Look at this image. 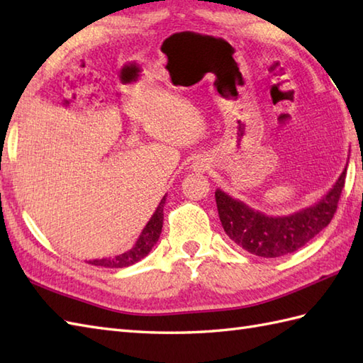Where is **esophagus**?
I'll return each instance as SVG.
<instances>
[{
  "label": "esophagus",
  "instance_id": "esophagus-1",
  "mask_svg": "<svg viewBox=\"0 0 363 363\" xmlns=\"http://www.w3.org/2000/svg\"><path fill=\"white\" fill-rule=\"evenodd\" d=\"M201 167H203V168H199V169H204V165H201Z\"/></svg>",
  "mask_w": 363,
  "mask_h": 363
}]
</instances>
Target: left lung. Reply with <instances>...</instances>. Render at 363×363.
Returning a JSON list of instances; mask_svg holds the SVG:
<instances>
[{
	"mask_svg": "<svg viewBox=\"0 0 363 363\" xmlns=\"http://www.w3.org/2000/svg\"><path fill=\"white\" fill-rule=\"evenodd\" d=\"M345 177L346 167L334 187L318 203L287 217H268L218 189L215 201L221 226L230 240L256 256L281 257L295 252L333 220L345 187Z\"/></svg>",
	"mask_w": 363,
	"mask_h": 363,
	"instance_id": "1",
	"label": "left lung"
}]
</instances>
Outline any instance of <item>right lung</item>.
<instances>
[{"instance_id":"right-lung-1","label":"right lung","mask_w":363,"mask_h":363,"mask_svg":"<svg viewBox=\"0 0 363 363\" xmlns=\"http://www.w3.org/2000/svg\"><path fill=\"white\" fill-rule=\"evenodd\" d=\"M164 204H165V196L162 198L159 203L156 212L152 213L150 221L146 223L143 228L140 237L137 238L135 245L129 251L120 254V256L115 257H106V259H95L90 260L89 264L98 265V267H106V268H125L129 265H134L135 262L142 260L150 254L152 246L157 243L160 233H162V225H164Z\"/></svg>"}]
</instances>
